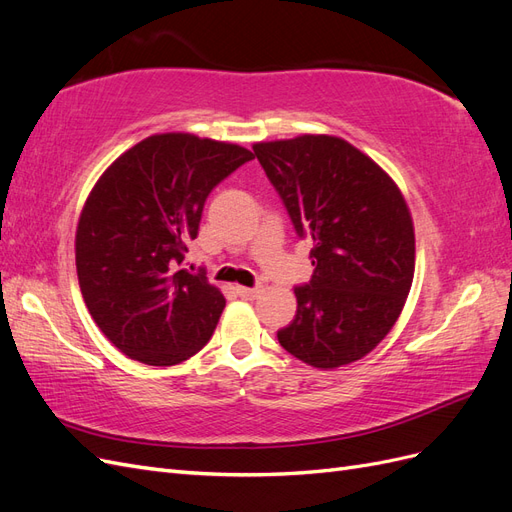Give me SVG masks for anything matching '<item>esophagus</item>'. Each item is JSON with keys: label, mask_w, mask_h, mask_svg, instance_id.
I'll return each mask as SVG.
<instances>
[{"label": "esophagus", "mask_w": 512, "mask_h": 512, "mask_svg": "<svg viewBox=\"0 0 512 512\" xmlns=\"http://www.w3.org/2000/svg\"><path fill=\"white\" fill-rule=\"evenodd\" d=\"M237 292H239V297H243V299H256L258 294H260V290L258 288H245V286H237Z\"/></svg>", "instance_id": "esophagus-1"}]
</instances>
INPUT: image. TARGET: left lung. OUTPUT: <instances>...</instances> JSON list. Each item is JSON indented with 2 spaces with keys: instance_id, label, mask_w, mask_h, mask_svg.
Wrapping results in <instances>:
<instances>
[{
  "instance_id": "8db88e82",
  "label": "left lung",
  "mask_w": 512,
  "mask_h": 512,
  "mask_svg": "<svg viewBox=\"0 0 512 512\" xmlns=\"http://www.w3.org/2000/svg\"><path fill=\"white\" fill-rule=\"evenodd\" d=\"M297 235L314 241L297 314L277 331L299 361L335 369L363 359L393 329L414 277V226L395 181L344 138L303 134L256 143Z\"/></svg>"
}]
</instances>
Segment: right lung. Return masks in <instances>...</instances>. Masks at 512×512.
<instances>
[{
    "label": "right lung",
    "mask_w": 512,
    "mask_h": 512,
    "mask_svg": "<svg viewBox=\"0 0 512 512\" xmlns=\"http://www.w3.org/2000/svg\"><path fill=\"white\" fill-rule=\"evenodd\" d=\"M250 160L232 143L153 134L94 185L76 226V273L91 318L130 359L177 365L211 339L226 299L183 258L211 190Z\"/></svg>",
    "instance_id": "add662e5"
}]
</instances>
